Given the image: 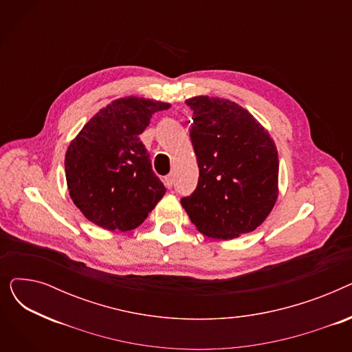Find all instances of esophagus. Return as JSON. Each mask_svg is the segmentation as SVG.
I'll return each instance as SVG.
<instances>
[{"instance_id":"obj_1","label":"esophagus","mask_w":352,"mask_h":352,"mask_svg":"<svg viewBox=\"0 0 352 352\" xmlns=\"http://www.w3.org/2000/svg\"><path fill=\"white\" fill-rule=\"evenodd\" d=\"M164 184H165V187H166V188H171V187H173V184H174V175H173V174L166 175V177L164 178Z\"/></svg>"}]
</instances>
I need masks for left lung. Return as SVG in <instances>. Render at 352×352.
Listing matches in <instances>:
<instances>
[{
	"instance_id": "8db88e82",
	"label": "left lung",
	"mask_w": 352,
	"mask_h": 352,
	"mask_svg": "<svg viewBox=\"0 0 352 352\" xmlns=\"http://www.w3.org/2000/svg\"><path fill=\"white\" fill-rule=\"evenodd\" d=\"M190 137L199 168L195 191L181 199L197 230L234 239L260 227L278 198V151L267 129L230 100L188 98Z\"/></svg>"
}]
</instances>
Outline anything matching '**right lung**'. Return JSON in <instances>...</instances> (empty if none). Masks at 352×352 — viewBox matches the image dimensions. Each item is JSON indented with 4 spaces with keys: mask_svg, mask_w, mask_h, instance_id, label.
<instances>
[{
    "mask_svg": "<svg viewBox=\"0 0 352 352\" xmlns=\"http://www.w3.org/2000/svg\"><path fill=\"white\" fill-rule=\"evenodd\" d=\"M171 104L124 97L101 108L74 138L65 154L69 197L84 217L108 231L144 223L165 187L154 174L140 134L153 114Z\"/></svg>",
    "mask_w": 352,
    "mask_h": 352,
    "instance_id": "add662e5",
    "label": "right lung"
}]
</instances>
